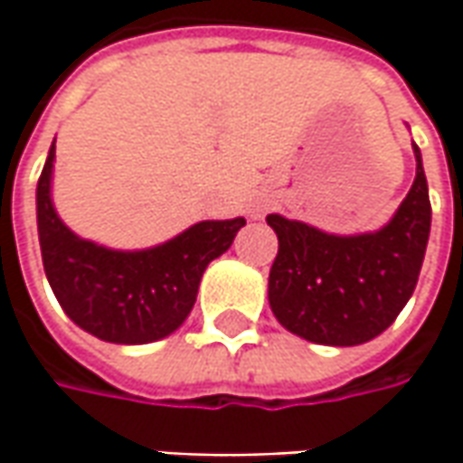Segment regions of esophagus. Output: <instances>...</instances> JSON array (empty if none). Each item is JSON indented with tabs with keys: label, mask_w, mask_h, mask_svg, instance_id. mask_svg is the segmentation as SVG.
<instances>
[{
	"label": "esophagus",
	"mask_w": 463,
	"mask_h": 463,
	"mask_svg": "<svg viewBox=\"0 0 463 463\" xmlns=\"http://www.w3.org/2000/svg\"><path fill=\"white\" fill-rule=\"evenodd\" d=\"M262 216V208H252V219H260Z\"/></svg>",
	"instance_id": "34e87169"
}]
</instances>
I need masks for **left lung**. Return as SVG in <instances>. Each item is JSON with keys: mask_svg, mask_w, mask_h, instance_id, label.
<instances>
[{"mask_svg": "<svg viewBox=\"0 0 463 463\" xmlns=\"http://www.w3.org/2000/svg\"><path fill=\"white\" fill-rule=\"evenodd\" d=\"M412 152L415 183L379 232L340 237L280 213L268 216L278 234L268 301L288 332L317 345H361L404 309L430 237V198L418 144Z\"/></svg>", "mask_w": 463, "mask_h": 463, "instance_id": "1", "label": "left lung"}]
</instances>
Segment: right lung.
Wrapping results in <instances>:
<instances>
[{
	"label": "right lung",
	"mask_w": 463,
	"mask_h": 463,
	"mask_svg": "<svg viewBox=\"0 0 463 463\" xmlns=\"http://www.w3.org/2000/svg\"><path fill=\"white\" fill-rule=\"evenodd\" d=\"M53 159L56 141L38 180L35 211L45 278L66 317L116 345H146L172 335L193 309L208 262L232 247L247 222H198L156 247L110 250L81 240L59 219L51 198Z\"/></svg>",
	"instance_id": "add662e5"
}]
</instances>
